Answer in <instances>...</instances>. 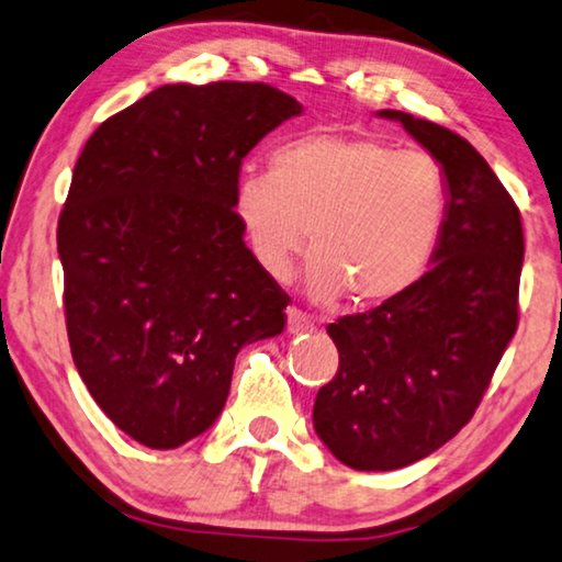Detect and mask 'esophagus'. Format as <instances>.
<instances>
[{
	"label": "esophagus",
	"instance_id": "34e87169",
	"mask_svg": "<svg viewBox=\"0 0 562 562\" xmlns=\"http://www.w3.org/2000/svg\"><path fill=\"white\" fill-rule=\"evenodd\" d=\"M286 329H289V334H301V331L314 329V322H311V316L304 314L301 308L289 306L286 308Z\"/></svg>",
	"mask_w": 562,
	"mask_h": 562
}]
</instances>
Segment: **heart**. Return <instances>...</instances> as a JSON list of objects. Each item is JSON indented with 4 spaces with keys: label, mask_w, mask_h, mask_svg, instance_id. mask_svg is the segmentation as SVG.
Here are the masks:
<instances>
[{
    "label": "heart",
    "mask_w": 562,
    "mask_h": 562,
    "mask_svg": "<svg viewBox=\"0 0 562 562\" xmlns=\"http://www.w3.org/2000/svg\"><path fill=\"white\" fill-rule=\"evenodd\" d=\"M269 166L238 178L233 209L256 261L276 279L304 251L306 228V286L316 299L347 291L353 304H379L425 273L450 211L437 155L308 133L279 145Z\"/></svg>",
    "instance_id": "1"
}]
</instances>
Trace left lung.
<instances>
[{
    "instance_id": "obj_1",
    "label": "left lung",
    "mask_w": 562,
    "mask_h": 562,
    "mask_svg": "<svg viewBox=\"0 0 562 562\" xmlns=\"http://www.w3.org/2000/svg\"><path fill=\"white\" fill-rule=\"evenodd\" d=\"M414 140L450 180L435 266L382 306L326 331L339 369L314 402V427L353 470H400L439 450L472 419L517 329L522 223L487 160L447 127L402 110Z\"/></svg>"
}]
</instances>
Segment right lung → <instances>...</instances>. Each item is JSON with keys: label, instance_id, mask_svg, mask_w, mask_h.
Instances as JSON below:
<instances>
[{"label": "right lung", "instance_id": "right-lung-1", "mask_svg": "<svg viewBox=\"0 0 562 562\" xmlns=\"http://www.w3.org/2000/svg\"><path fill=\"white\" fill-rule=\"evenodd\" d=\"M301 115L266 82L162 85L85 143L57 223L75 367L153 450L203 435L236 353L283 331L289 296L246 248L240 162Z\"/></svg>", "mask_w": 562, "mask_h": 562}]
</instances>
